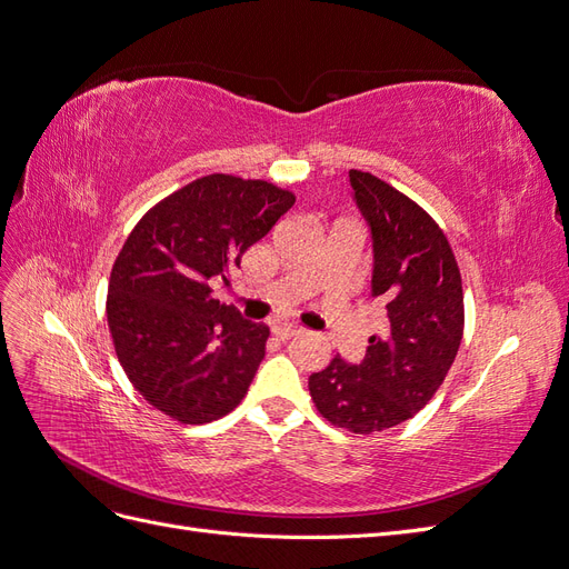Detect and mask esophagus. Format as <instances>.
Segmentation results:
<instances>
[{
	"label": "esophagus",
	"mask_w": 569,
	"mask_h": 569,
	"mask_svg": "<svg viewBox=\"0 0 569 569\" xmlns=\"http://www.w3.org/2000/svg\"><path fill=\"white\" fill-rule=\"evenodd\" d=\"M301 332H303L301 327L291 325V322H280V325L272 327V335L278 337V339H291V337H297V335H301Z\"/></svg>",
	"instance_id": "esophagus-1"
}]
</instances>
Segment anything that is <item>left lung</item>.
I'll use <instances>...</instances> for the list:
<instances>
[{
	"label": "left lung",
	"instance_id": "1",
	"mask_svg": "<svg viewBox=\"0 0 569 569\" xmlns=\"http://www.w3.org/2000/svg\"><path fill=\"white\" fill-rule=\"evenodd\" d=\"M358 209L372 230V299L389 327L368 339L360 366L337 356L308 377L320 416L351 435L396 427L422 410L449 375L465 327L453 249L420 203L363 170H349Z\"/></svg>",
	"mask_w": 569,
	"mask_h": 569
}]
</instances>
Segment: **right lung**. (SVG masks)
I'll return each instance as SVG.
<instances>
[{"label":"right lung","mask_w":569,"mask_h":569,"mask_svg":"<svg viewBox=\"0 0 569 569\" xmlns=\"http://www.w3.org/2000/svg\"><path fill=\"white\" fill-rule=\"evenodd\" d=\"M297 197L268 180L213 173L140 218L111 268L107 318L128 380L163 416L213 422L234 410L266 356L268 325L213 297Z\"/></svg>","instance_id":"add662e5"}]
</instances>
